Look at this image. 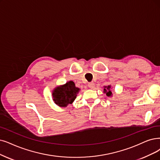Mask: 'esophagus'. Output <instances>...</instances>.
<instances>
[{"mask_svg": "<svg viewBox=\"0 0 160 160\" xmlns=\"http://www.w3.org/2000/svg\"><path fill=\"white\" fill-rule=\"evenodd\" d=\"M94 83L93 82H89V83L88 84V87L90 88H91V89H92V88H94Z\"/></svg>", "mask_w": 160, "mask_h": 160, "instance_id": "34e87169", "label": "esophagus"}]
</instances>
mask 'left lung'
<instances>
[{
    "label": "left lung",
    "instance_id": "obj_1",
    "mask_svg": "<svg viewBox=\"0 0 160 160\" xmlns=\"http://www.w3.org/2000/svg\"><path fill=\"white\" fill-rule=\"evenodd\" d=\"M103 92L106 94L108 97H112V86L111 85H108L104 87V91Z\"/></svg>",
    "mask_w": 160,
    "mask_h": 160
}]
</instances>
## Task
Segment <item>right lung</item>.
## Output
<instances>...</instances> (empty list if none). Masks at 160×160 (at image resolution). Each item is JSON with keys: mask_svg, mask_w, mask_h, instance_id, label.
Returning a JSON list of instances; mask_svg holds the SVG:
<instances>
[{"mask_svg": "<svg viewBox=\"0 0 160 160\" xmlns=\"http://www.w3.org/2000/svg\"><path fill=\"white\" fill-rule=\"evenodd\" d=\"M81 89L76 87L74 82L69 81L66 84L56 87L52 91V100L59 107L65 108L72 104Z\"/></svg>", "mask_w": 160, "mask_h": 160, "instance_id": "1", "label": "right lung"}]
</instances>
